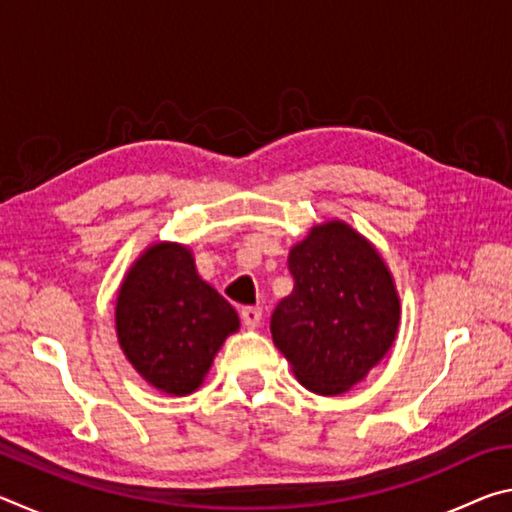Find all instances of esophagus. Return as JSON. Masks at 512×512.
<instances>
[{
	"mask_svg": "<svg viewBox=\"0 0 512 512\" xmlns=\"http://www.w3.org/2000/svg\"><path fill=\"white\" fill-rule=\"evenodd\" d=\"M241 323H244L246 327H257L259 323H262V309L259 307H244L241 309Z\"/></svg>",
	"mask_w": 512,
	"mask_h": 512,
	"instance_id": "1",
	"label": "esophagus"
}]
</instances>
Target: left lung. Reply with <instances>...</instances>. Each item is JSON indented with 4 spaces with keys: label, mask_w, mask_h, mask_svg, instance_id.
I'll list each match as a JSON object with an SVG mask.
<instances>
[{
    "label": "left lung",
    "mask_w": 512,
    "mask_h": 512,
    "mask_svg": "<svg viewBox=\"0 0 512 512\" xmlns=\"http://www.w3.org/2000/svg\"><path fill=\"white\" fill-rule=\"evenodd\" d=\"M293 293L271 316V334L311 393L341 395L395 341L400 298L384 259L341 221L318 225L289 255Z\"/></svg>",
    "instance_id": "1"
}]
</instances>
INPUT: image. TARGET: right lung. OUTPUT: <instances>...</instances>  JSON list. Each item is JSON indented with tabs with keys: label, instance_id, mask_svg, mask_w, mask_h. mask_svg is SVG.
<instances>
[{
	"label": "right lung",
	"instance_id": "1",
	"mask_svg": "<svg viewBox=\"0 0 512 512\" xmlns=\"http://www.w3.org/2000/svg\"><path fill=\"white\" fill-rule=\"evenodd\" d=\"M119 345L164 393H194L239 316L196 273L180 244H155L128 271L117 296Z\"/></svg>",
	"mask_w": 512,
	"mask_h": 512
}]
</instances>
